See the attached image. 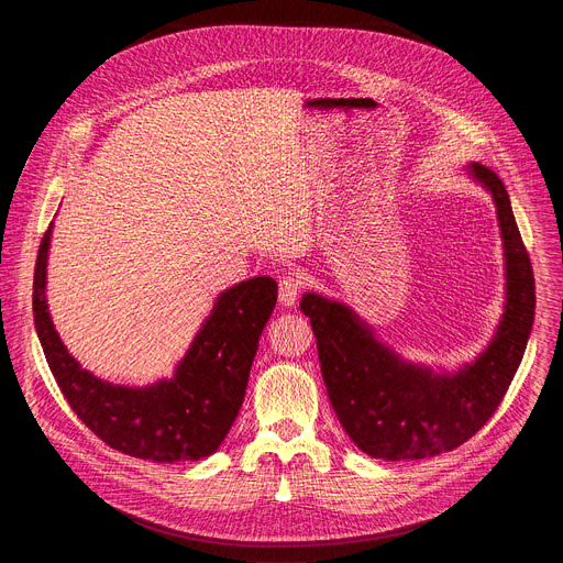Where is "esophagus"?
Instances as JSON below:
<instances>
[{"label": "esophagus", "instance_id": "esophagus-1", "mask_svg": "<svg viewBox=\"0 0 563 563\" xmlns=\"http://www.w3.org/2000/svg\"><path fill=\"white\" fill-rule=\"evenodd\" d=\"M301 289H303V280H301L299 276L285 274V276L280 278V291H278L280 303H283V306H287V308L297 303Z\"/></svg>", "mask_w": 563, "mask_h": 563}]
</instances>
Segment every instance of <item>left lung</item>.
<instances>
[{
  "mask_svg": "<svg viewBox=\"0 0 563 563\" xmlns=\"http://www.w3.org/2000/svg\"><path fill=\"white\" fill-rule=\"evenodd\" d=\"M467 173L495 200L507 269L505 314L475 363L452 374H435L401 361L344 303L314 291L301 299L335 416L349 438L372 459L418 461L463 445L505 399L527 349L537 306L534 272L509 194L488 166L475 162Z\"/></svg>",
  "mask_w": 563,
  "mask_h": 563,
  "instance_id": "obj_1",
  "label": "left lung"
}]
</instances>
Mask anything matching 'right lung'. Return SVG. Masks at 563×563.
<instances>
[{
    "instance_id": "add662e5",
    "label": "right lung",
    "mask_w": 563,
    "mask_h": 563,
    "mask_svg": "<svg viewBox=\"0 0 563 563\" xmlns=\"http://www.w3.org/2000/svg\"><path fill=\"white\" fill-rule=\"evenodd\" d=\"M45 232L34 272V323L47 365L77 418L109 448L153 463L210 456L242 408L251 365L278 285L257 276L225 289L194 338L173 378L128 388L102 380L70 356L47 310Z\"/></svg>"
}]
</instances>
